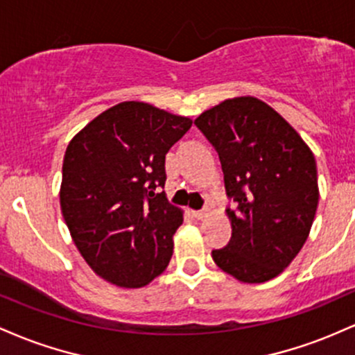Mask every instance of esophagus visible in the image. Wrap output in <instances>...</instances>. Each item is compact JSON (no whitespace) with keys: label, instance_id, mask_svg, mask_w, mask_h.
<instances>
[{"label":"esophagus","instance_id":"1","mask_svg":"<svg viewBox=\"0 0 355 355\" xmlns=\"http://www.w3.org/2000/svg\"><path fill=\"white\" fill-rule=\"evenodd\" d=\"M209 213H211L209 208H205L201 211H193V214H194V218H196V220H205L206 216H209Z\"/></svg>","mask_w":355,"mask_h":355}]
</instances>
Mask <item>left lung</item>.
Segmentation results:
<instances>
[{
	"label": "left lung",
	"mask_w": 355,
	"mask_h": 355,
	"mask_svg": "<svg viewBox=\"0 0 355 355\" xmlns=\"http://www.w3.org/2000/svg\"><path fill=\"white\" fill-rule=\"evenodd\" d=\"M214 146L225 174L231 240L213 250L223 272L263 284L292 263L309 238L318 205L310 147L268 103L234 97L194 121Z\"/></svg>",
	"instance_id": "8db88e82"
}]
</instances>
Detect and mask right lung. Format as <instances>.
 <instances>
[{"mask_svg": "<svg viewBox=\"0 0 355 355\" xmlns=\"http://www.w3.org/2000/svg\"><path fill=\"white\" fill-rule=\"evenodd\" d=\"M193 125L144 102H121L89 122L65 150L60 206L75 246L98 277L141 288L173 257L182 211L156 193L166 154Z\"/></svg>", "mask_w": 355, "mask_h": 355, "instance_id": "obj_1", "label": "right lung"}]
</instances>
